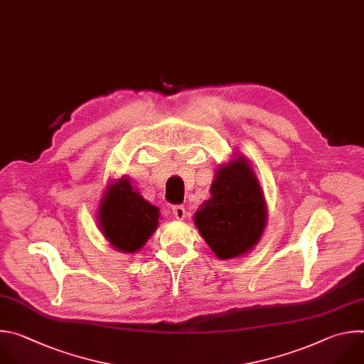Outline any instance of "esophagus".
Segmentation results:
<instances>
[{"label":"esophagus","instance_id":"1","mask_svg":"<svg viewBox=\"0 0 364 364\" xmlns=\"http://www.w3.org/2000/svg\"><path fill=\"white\" fill-rule=\"evenodd\" d=\"M172 210H173V215L176 220H183L185 218V206L183 205H173Z\"/></svg>","mask_w":364,"mask_h":364}]
</instances>
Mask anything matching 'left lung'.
<instances>
[{"instance_id": "obj_1", "label": "left lung", "mask_w": 364, "mask_h": 364, "mask_svg": "<svg viewBox=\"0 0 364 364\" xmlns=\"http://www.w3.org/2000/svg\"><path fill=\"white\" fill-rule=\"evenodd\" d=\"M210 195L195 213L200 235L221 259L248 252L265 228L267 209L261 186L245 158L218 169Z\"/></svg>"}]
</instances>
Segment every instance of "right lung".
I'll return each instance as SVG.
<instances>
[{"mask_svg":"<svg viewBox=\"0 0 364 364\" xmlns=\"http://www.w3.org/2000/svg\"><path fill=\"white\" fill-rule=\"evenodd\" d=\"M158 218V208L132 191L124 178L109 188L99 210L100 230L107 241L123 252L140 250L156 230Z\"/></svg>","mask_w":364,"mask_h":364,"instance_id":"1","label":"right lung"}]
</instances>
